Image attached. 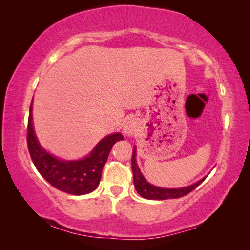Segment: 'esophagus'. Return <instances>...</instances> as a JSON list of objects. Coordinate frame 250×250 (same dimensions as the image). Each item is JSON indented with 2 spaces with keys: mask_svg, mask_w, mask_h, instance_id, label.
<instances>
[{
  "mask_svg": "<svg viewBox=\"0 0 250 250\" xmlns=\"http://www.w3.org/2000/svg\"><path fill=\"white\" fill-rule=\"evenodd\" d=\"M136 129H137L136 121H135V120H129V121L125 124V125L124 133H125V135H128V136H132V135H134Z\"/></svg>",
  "mask_w": 250,
  "mask_h": 250,
  "instance_id": "1",
  "label": "esophagus"
}]
</instances>
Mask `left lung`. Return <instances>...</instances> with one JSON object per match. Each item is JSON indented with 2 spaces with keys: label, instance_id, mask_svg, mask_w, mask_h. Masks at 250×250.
I'll return each mask as SVG.
<instances>
[{
  "label": "left lung",
  "instance_id": "left-lung-1",
  "mask_svg": "<svg viewBox=\"0 0 250 250\" xmlns=\"http://www.w3.org/2000/svg\"><path fill=\"white\" fill-rule=\"evenodd\" d=\"M136 149L134 147L133 153H132V171H133V182L134 186L137 192L140 193L141 196L145 199H149V200H167V199H177V198H182V196L190 193L191 191L194 190L198 186L203 182V180L206 178H202L199 182H196L195 184L188 186V187H184V188H177V189H167V188H160V187H156L149 183H147V180L143 176V174L141 173L139 166L136 163Z\"/></svg>",
  "mask_w": 250,
  "mask_h": 250
}]
</instances>
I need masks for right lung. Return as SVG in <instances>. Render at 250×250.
Instances as JSON below:
<instances>
[{
	"instance_id": "obj_1",
	"label": "right lung",
	"mask_w": 250,
	"mask_h": 250,
	"mask_svg": "<svg viewBox=\"0 0 250 250\" xmlns=\"http://www.w3.org/2000/svg\"><path fill=\"white\" fill-rule=\"evenodd\" d=\"M26 135L28 149L37 171L52 187L73 195L87 194L97 189L111 147L116 142L124 140L120 133L110 134L101 140L86 158L76 161L61 160L47 152L37 141L32 122V104Z\"/></svg>"
}]
</instances>
